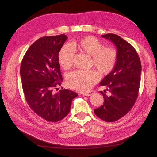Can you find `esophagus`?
I'll return each mask as SVG.
<instances>
[{
	"mask_svg": "<svg viewBox=\"0 0 157 157\" xmlns=\"http://www.w3.org/2000/svg\"><path fill=\"white\" fill-rule=\"evenodd\" d=\"M95 92H96L94 91V90H92V91H90V92H89L84 93V94H83V96H91L92 94H94Z\"/></svg>",
	"mask_w": 157,
	"mask_h": 157,
	"instance_id": "34e87169",
	"label": "esophagus"
}]
</instances>
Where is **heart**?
I'll return each instance as SVG.
<instances>
[{
    "label": "heart",
    "instance_id": "obj_1",
    "mask_svg": "<svg viewBox=\"0 0 157 157\" xmlns=\"http://www.w3.org/2000/svg\"><path fill=\"white\" fill-rule=\"evenodd\" d=\"M74 46L82 53L92 56V63L103 76L110 74L115 69L117 61V50L112 47H104L101 42L92 36L80 38L74 42ZM75 50L70 44L61 47L58 54L61 67L70 69L73 64ZM99 80V75L95 70L76 71L67 79L68 86L78 92H88Z\"/></svg>",
    "mask_w": 157,
    "mask_h": 157
}]
</instances>
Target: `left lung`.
Returning <instances> with one entry per match:
<instances>
[{
  "label": "left lung",
  "mask_w": 157,
  "mask_h": 157,
  "mask_svg": "<svg viewBox=\"0 0 157 157\" xmlns=\"http://www.w3.org/2000/svg\"><path fill=\"white\" fill-rule=\"evenodd\" d=\"M117 47V61L115 69L100 82L106 90L100 92L104 98L103 105L94 109V113L106 122H114L129 112L138 96L141 64L136 50L130 43L113 33L103 35Z\"/></svg>",
  "instance_id": "8db88e82"
}]
</instances>
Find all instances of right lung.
Returning <instances> with one entry per match:
<instances>
[{"label":"right lung","instance_id":"add662e5","mask_svg":"<svg viewBox=\"0 0 157 157\" xmlns=\"http://www.w3.org/2000/svg\"><path fill=\"white\" fill-rule=\"evenodd\" d=\"M67 39L65 35L44 36L27 50L21 61L20 75L25 98L37 115L50 122L63 119L78 94L68 89L56 92L63 81L58 54Z\"/></svg>","mask_w":157,"mask_h":157}]
</instances>
